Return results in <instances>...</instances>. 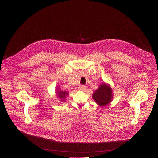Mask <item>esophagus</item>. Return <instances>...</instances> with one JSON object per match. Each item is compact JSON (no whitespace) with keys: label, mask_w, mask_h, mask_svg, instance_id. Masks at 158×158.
Masks as SVG:
<instances>
[{"label":"esophagus","mask_w":158,"mask_h":158,"mask_svg":"<svg viewBox=\"0 0 158 158\" xmlns=\"http://www.w3.org/2000/svg\"><path fill=\"white\" fill-rule=\"evenodd\" d=\"M79 90H81V91H84V90L85 89V86L84 85H80L79 87Z\"/></svg>","instance_id":"obj_1"}]
</instances>
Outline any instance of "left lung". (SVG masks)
<instances>
[{"instance_id":"8db88e82","label":"left lung","mask_w":158,"mask_h":158,"mask_svg":"<svg viewBox=\"0 0 158 158\" xmlns=\"http://www.w3.org/2000/svg\"><path fill=\"white\" fill-rule=\"evenodd\" d=\"M112 90L108 84L104 82L99 85V88L93 94V99L99 106L103 107L109 104L112 100Z\"/></svg>"}]
</instances>
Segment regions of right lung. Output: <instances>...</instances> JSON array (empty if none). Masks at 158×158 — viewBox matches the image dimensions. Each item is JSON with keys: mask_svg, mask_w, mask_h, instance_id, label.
Returning <instances> with one entry per match:
<instances>
[{"mask_svg": "<svg viewBox=\"0 0 158 158\" xmlns=\"http://www.w3.org/2000/svg\"><path fill=\"white\" fill-rule=\"evenodd\" d=\"M56 94L57 95L58 98H59L62 101H65V97H67L69 94V93L67 91H61V90H60L59 88H57Z\"/></svg>", "mask_w": 158, "mask_h": 158, "instance_id": "obj_1", "label": "right lung"}]
</instances>
